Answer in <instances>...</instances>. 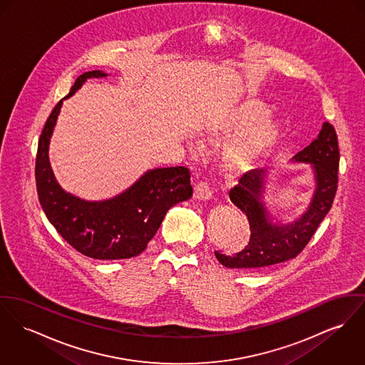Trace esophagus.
I'll return each mask as SVG.
<instances>
[{
	"instance_id": "34e87169",
	"label": "esophagus",
	"mask_w": 365,
	"mask_h": 365,
	"mask_svg": "<svg viewBox=\"0 0 365 365\" xmlns=\"http://www.w3.org/2000/svg\"><path fill=\"white\" fill-rule=\"evenodd\" d=\"M195 197L197 200H210L212 197V187L208 180H200L195 187Z\"/></svg>"
}]
</instances>
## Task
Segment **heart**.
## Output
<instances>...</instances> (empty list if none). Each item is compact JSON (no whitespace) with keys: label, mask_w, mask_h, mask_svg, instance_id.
Here are the masks:
<instances>
[{"label":"heart","mask_w":365,"mask_h":365,"mask_svg":"<svg viewBox=\"0 0 365 365\" xmlns=\"http://www.w3.org/2000/svg\"><path fill=\"white\" fill-rule=\"evenodd\" d=\"M268 107L258 100H249L236 110L220 113L207 123L214 136L242 135L225 151V164L229 169H242L252 164L279 136L278 125L265 119Z\"/></svg>","instance_id":"b5f03b06"}]
</instances>
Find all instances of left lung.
I'll use <instances>...</instances> for the list:
<instances>
[{
    "label": "left lung",
    "mask_w": 365,
    "mask_h": 365,
    "mask_svg": "<svg viewBox=\"0 0 365 365\" xmlns=\"http://www.w3.org/2000/svg\"><path fill=\"white\" fill-rule=\"evenodd\" d=\"M293 160L311 164L314 170L317 189L307 212L293 224L269 222L261 202L265 170L252 169L242 175L239 183L229 190V198L246 214L250 235L245 249L236 254L215 252L217 259L226 268L254 271L297 257L329 212L337 190L339 145L335 128L325 122L318 138Z\"/></svg>",
    "instance_id": "obj_1"
}]
</instances>
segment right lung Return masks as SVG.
I'll return each instance as SVG.
<instances>
[{"mask_svg": "<svg viewBox=\"0 0 365 365\" xmlns=\"http://www.w3.org/2000/svg\"><path fill=\"white\" fill-rule=\"evenodd\" d=\"M107 76L101 71L81 75L71 97L88 78ZM62 100L50 113L38 139L36 186L38 201L56 232L79 252L94 259H122L145 250L169 208L193 196L190 170L185 167L151 169L119 196L107 201H84L65 193L48 163V144Z\"/></svg>", "mask_w": 365, "mask_h": 365, "instance_id": "add662e5", "label": "right lung"}]
</instances>
